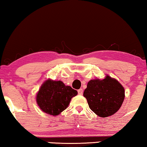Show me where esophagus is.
Masks as SVG:
<instances>
[{
    "label": "esophagus",
    "mask_w": 147,
    "mask_h": 147,
    "mask_svg": "<svg viewBox=\"0 0 147 147\" xmlns=\"http://www.w3.org/2000/svg\"><path fill=\"white\" fill-rule=\"evenodd\" d=\"M82 93H83V90L82 89V88H80V89L78 90V94L81 95L82 94Z\"/></svg>",
    "instance_id": "1"
}]
</instances>
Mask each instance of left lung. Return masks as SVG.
<instances>
[{"label":"left lung","mask_w":147,"mask_h":147,"mask_svg":"<svg viewBox=\"0 0 147 147\" xmlns=\"http://www.w3.org/2000/svg\"><path fill=\"white\" fill-rule=\"evenodd\" d=\"M83 95L91 111L99 117H107L121 108L125 89L117 80L107 76L103 80H90Z\"/></svg>","instance_id":"1"}]
</instances>
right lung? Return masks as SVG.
Listing matches in <instances>:
<instances>
[{
  "mask_svg": "<svg viewBox=\"0 0 147 147\" xmlns=\"http://www.w3.org/2000/svg\"><path fill=\"white\" fill-rule=\"evenodd\" d=\"M77 91L62 81L48 80L44 82L36 96L37 104L43 112L57 116L65 110Z\"/></svg>",
  "mask_w": 147,
  "mask_h": 147,
  "instance_id": "1",
  "label": "right lung"
}]
</instances>
